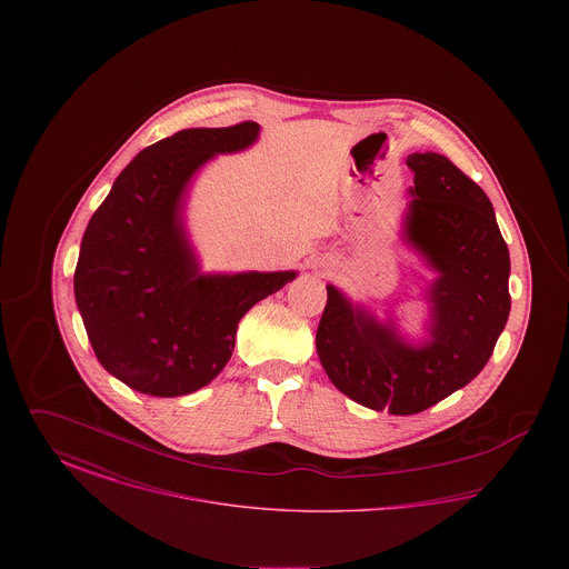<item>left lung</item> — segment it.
Masks as SVG:
<instances>
[{
	"instance_id": "8db88e82",
	"label": "left lung",
	"mask_w": 569,
	"mask_h": 569,
	"mask_svg": "<svg viewBox=\"0 0 569 569\" xmlns=\"http://www.w3.org/2000/svg\"><path fill=\"white\" fill-rule=\"evenodd\" d=\"M413 172L403 237L437 271L429 341L411 346L326 286L316 348L356 403L395 416L425 411L476 378L510 316V251L485 190L446 156H407Z\"/></svg>"
}]
</instances>
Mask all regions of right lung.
Segmentation results:
<instances>
[{
	"label": "right lung",
	"instance_id": "1",
	"mask_svg": "<svg viewBox=\"0 0 569 569\" xmlns=\"http://www.w3.org/2000/svg\"><path fill=\"white\" fill-rule=\"evenodd\" d=\"M260 126L193 128L142 149L89 219L74 297L100 365L132 390L181 397L221 373L237 326L295 271L202 274L183 193L217 153L243 151Z\"/></svg>",
	"mask_w": 569,
	"mask_h": 569
}]
</instances>
